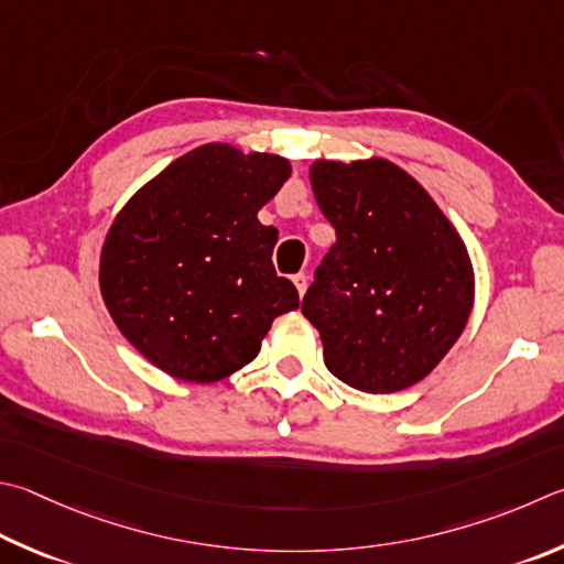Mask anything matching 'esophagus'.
<instances>
[{"label":"esophagus","instance_id":"34e87169","mask_svg":"<svg viewBox=\"0 0 564 564\" xmlns=\"http://www.w3.org/2000/svg\"><path fill=\"white\" fill-rule=\"evenodd\" d=\"M293 283H295V289H299V293L303 295L305 289H308V275H305V273H295V275H293Z\"/></svg>","mask_w":564,"mask_h":564}]
</instances>
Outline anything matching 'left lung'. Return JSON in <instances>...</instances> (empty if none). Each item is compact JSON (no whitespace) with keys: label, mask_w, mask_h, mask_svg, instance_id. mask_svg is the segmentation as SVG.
<instances>
[{"label":"left lung","mask_w":564,"mask_h":564,"mask_svg":"<svg viewBox=\"0 0 564 564\" xmlns=\"http://www.w3.org/2000/svg\"><path fill=\"white\" fill-rule=\"evenodd\" d=\"M311 184L335 229L301 305L325 367L370 394L416 384L452 350L474 305L464 241L422 184L387 160H317Z\"/></svg>","instance_id":"left-lung-1"}]
</instances>
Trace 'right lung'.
Instances as JSON below:
<instances>
[{"mask_svg": "<svg viewBox=\"0 0 564 564\" xmlns=\"http://www.w3.org/2000/svg\"><path fill=\"white\" fill-rule=\"evenodd\" d=\"M289 160L209 142L148 182L112 221L100 293L130 345L184 382H217L261 350L299 291L273 269L279 229L256 214Z\"/></svg>", "mask_w": 564, "mask_h": 564, "instance_id": "right-lung-1", "label": "right lung"}]
</instances>
